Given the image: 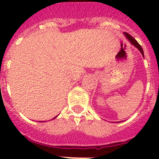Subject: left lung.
I'll list each match as a JSON object with an SVG mask.
<instances>
[{"mask_svg":"<svg viewBox=\"0 0 159 159\" xmlns=\"http://www.w3.org/2000/svg\"><path fill=\"white\" fill-rule=\"evenodd\" d=\"M125 35H126V36H127V39H128L129 40H130V43H131L132 44H133V45H134V46H135V47L139 49V50L140 52H141V53H142V54H143V57H144V53H143V48L141 47V45H140L139 43H138V42H137V40H136L135 39H134V37H132V36H130V34H128V33H127V32H125Z\"/></svg>","mask_w":159,"mask_h":159,"instance_id":"obj_1","label":"left lung"}]
</instances>
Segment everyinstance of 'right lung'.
<instances>
[{"instance_id": "right-lung-1", "label": "right lung", "mask_w": 159, "mask_h": 159, "mask_svg": "<svg viewBox=\"0 0 159 159\" xmlns=\"http://www.w3.org/2000/svg\"><path fill=\"white\" fill-rule=\"evenodd\" d=\"M55 118H56V117H55Z\"/></svg>"}]
</instances>
